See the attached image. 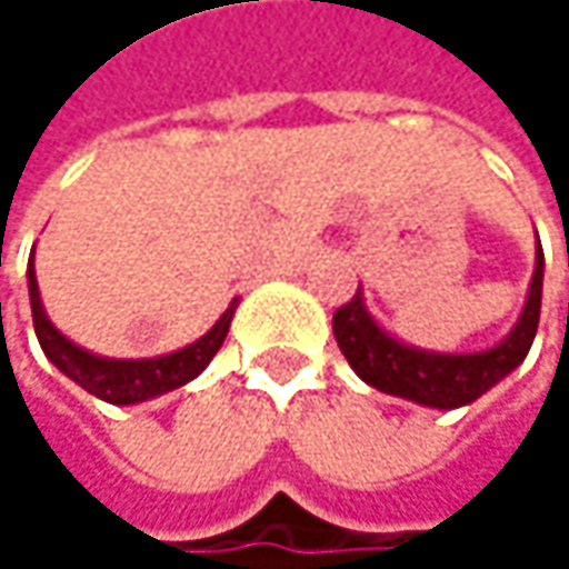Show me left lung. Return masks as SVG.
<instances>
[{
	"label": "left lung",
	"mask_w": 569,
	"mask_h": 569,
	"mask_svg": "<svg viewBox=\"0 0 569 569\" xmlns=\"http://www.w3.org/2000/svg\"><path fill=\"white\" fill-rule=\"evenodd\" d=\"M540 292H543V250L537 240V257H533V277L527 286L523 309L511 326V332L478 352H431L401 342L379 319L369 312L362 286L356 299H349L342 309L332 316V332L356 369V376L386 392V396L408 398L425 408L451 411L461 405H471L485 392H491L498 382H505L513 369L527 359L537 322H540Z\"/></svg>",
	"instance_id": "1"
}]
</instances>
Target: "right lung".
Listing matches in <instances>:
<instances>
[{"mask_svg":"<svg viewBox=\"0 0 569 569\" xmlns=\"http://www.w3.org/2000/svg\"><path fill=\"white\" fill-rule=\"evenodd\" d=\"M26 277H29L32 322H36V336H39L46 359L61 376H68L74 386H81L84 392H91L108 405H141L148 398L173 392V389L187 386L190 379H197L210 366L217 349L223 346L230 322H233V312H237V299H233L227 306V312L200 339H193L183 349H173V352L154 356V359H108V356H98V352L71 342L49 319V312L42 306L39 280H36V250H32Z\"/></svg>","mask_w":569,"mask_h":569,"instance_id":"add662e5","label":"right lung"}]
</instances>
